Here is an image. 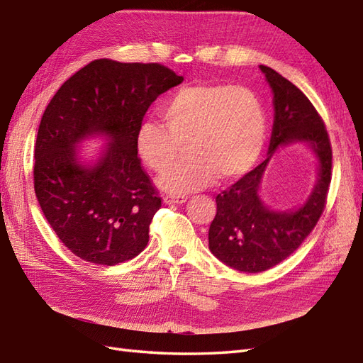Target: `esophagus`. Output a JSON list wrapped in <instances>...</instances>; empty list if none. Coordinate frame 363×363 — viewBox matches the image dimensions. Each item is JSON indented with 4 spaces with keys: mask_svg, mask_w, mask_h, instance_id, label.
<instances>
[{
    "mask_svg": "<svg viewBox=\"0 0 363 363\" xmlns=\"http://www.w3.org/2000/svg\"><path fill=\"white\" fill-rule=\"evenodd\" d=\"M187 201V196H174V195H167L164 198L165 204H184V202Z\"/></svg>",
    "mask_w": 363,
    "mask_h": 363,
    "instance_id": "34e87169",
    "label": "esophagus"
}]
</instances>
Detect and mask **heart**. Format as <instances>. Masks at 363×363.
<instances>
[{
  "instance_id": "heart-1",
  "label": "heart",
  "mask_w": 363,
  "mask_h": 363,
  "mask_svg": "<svg viewBox=\"0 0 363 363\" xmlns=\"http://www.w3.org/2000/svg\"><path fill=\"white\" fill-rule=\"evenodd\" d=\"M164 125L142 122L136 148L156 173H165L187 145L189 161L159 179L170 193L196 191L233 181L257 165L267 139V117L250 88L229 83H199L181 88L161 106Z\"/></svg>"
}]
</instances>
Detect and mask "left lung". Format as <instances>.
Masks as SVG:
<instances>
[{
	"label": "left lung",
	"mask_w": 363,
	"mask_h": 363,
	"mask_svg": "<svg viewBox=\"0 0 363 363\" xmlns=\"http://www.w3.org/2000/svg\"><path fill=\"white\" fill-rule=\"evenodd\" d=\"M274 91V128L269 157L216 196V215L208 229V247L237 271L257 274L281 263L306 240L322 216L333 176V148L322 116L303 92L267 66H259ZM311 143L319 159V181L307 204L277 214L257 196L268 159L280 145Z\"/></svg>",
	"instance_id": "1"
}]
</instances>
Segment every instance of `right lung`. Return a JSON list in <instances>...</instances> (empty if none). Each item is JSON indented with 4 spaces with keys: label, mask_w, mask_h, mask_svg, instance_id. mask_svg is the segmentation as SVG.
<instances>
[{
    "label": "right lung",
    "mask_w": 363,
    "mask_h": 363,
    "mask_svg": "<svg viewBox=\"0 0 363 363\" xmlns=\"http://www.w3.org/2000/svg\"><path fill=\"white\" fill-rule=\"evenodd\" d=\"M182 80L159 63L99 58L50 99L38 126L33 189L49 225L75 257L114 266L145 249L162 198L140 164L136 136L150 105ZM97 132L112 143L94 167H82L74 143Z\"/></svg>",
    "instance_id": "right-lung-1"
}]
</instances>
